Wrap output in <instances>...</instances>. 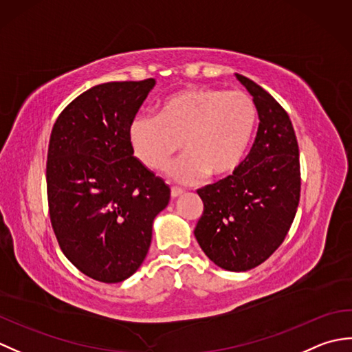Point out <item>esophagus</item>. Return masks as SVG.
I'll return each instance as SVG.
<instances>
[{"label":"esophagus","instance_id":"1","mask_svg":"<svg viewBox=\"0 0 352 352\" xmlns=\"http://www.w3.org/2000/svg\"><path fill=\"white\" fill-rule=\"evenodd\" d=\"M182 193H183V189H180V188H170V197H172V198L180 197Z\"/></svg>","mask_w":352,"mask_h":352}]
</instances>
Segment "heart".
Instances as JSON below:
<instances>
[{"mask_svg": "<svg viewBox=\"0 0 352 352\" xmlns=\"http://www.w3.org/2000/svg\"><path fill=\"white\" fill-rule=\"evenodd\" d=\"M256 124L257 109L250 95L195 86L166 96L157 116L134 118L129 140L134 155L153 170L166 169L183 145L188 154L170 168V177L193 183L207 174H234L248 154Z\"/></svg>", "mask_w": 352, "mask_h": 352, "instance_id": "1", "label": "heart"}]
</instances>
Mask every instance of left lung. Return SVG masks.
Segmentation results:
<instances>
[{
  "instance_id": "1",
  "label": "left lung",
  "mask_w": 352,
  "mask_h": 352,
  "mask_svg": "<svg viewBox=\"0 0 352 352\" xmlns=\"http://www.w3.org/2000/svg\"><path fill=\"white\" fill-rule=\"evenodd\" d=\"M236 77L256 104L257 136L233 175L198 189L204 212L193 233L214 265L242 272L263 263L283 243L300 204L301 172L286 110L252 80Z\"/></svg>"
}]
</instances>
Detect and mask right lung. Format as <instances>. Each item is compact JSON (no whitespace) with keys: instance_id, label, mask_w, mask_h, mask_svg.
I'll return each instance as SVG.
<instances>
[{"instance_id":"add662e5","label":"right lung","mask_w":352,"mask_h":352,"mask_svg":"<svg viewBox=\"0 0 352 352\" xmlns=\"http://www.w3.org/2000/svg\"><path fill=\"white\" fill-rule=\"evenodd\" d=\"M155 85L110 81L77 96L52 126L47 192L51 226L78 271L124 281L145 260L170 189L133 155L129 126Z\"/></svg>"}]
</instances>
